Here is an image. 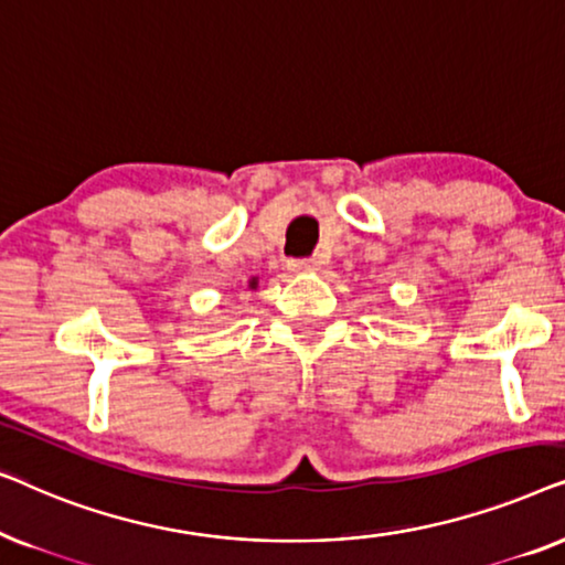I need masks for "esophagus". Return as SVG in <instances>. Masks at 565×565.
<instances>
[{"mask_svg":"<svg viewBox=\"0 0 565 565\" xmlns=\"http://www.w3.org/2000/svg\"><path fill=\"white\" fill-rule=\"evenodd\" d=\"M288 269L290 273H313V269H319V262L316 259H288Z\"/></svg>","mask_w":565,"mask_h":565,"instance_id":"34e87169","label":"esophagus"}]
</instances>
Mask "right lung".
Masks as SVG:
<instances>
[{
    "label": "right lung",
    "instance_id": "right-lung-1",
    "mask_svg": "<svg viewBox=\"0 0 565 565\" xmlns=\"http://www.w3.org/2000/svg\"><path fill=\"white\" fill-rule=\"evenodd\" d=\"M249 288H252V290L257 288V277H252V280H249Z\"/></svg>",
    "mask_w": 565,
    "mask_h": 565
}]
</instances>
